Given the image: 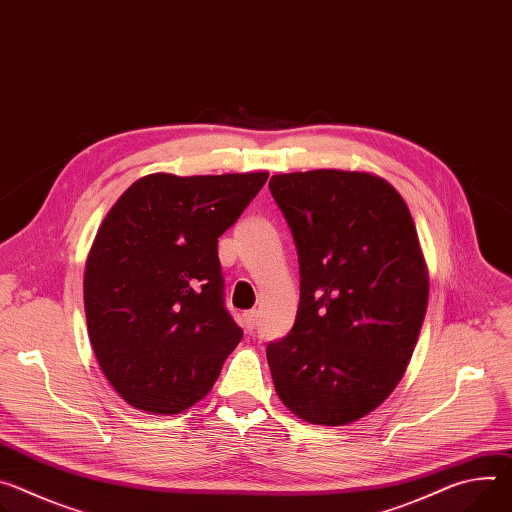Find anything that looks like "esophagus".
I'll return each instance as SVG.
<instances>
[{
    "label": "esophagus",
    "instance_id": "esophagus-1",
    "mask_svg": "<svg viewBox=\"0 0 512 512\" xmlns=\"http://www.w3.org/2000/svg\"><path fill=\"white\" fill-rule=\"evenodd\" d=\"M243 320H245V327L249 331H253L257 327V322H259V312L257 310H249V312L243 314Z\"/></svg>",
    "mask_w": 512,
    "mask_h": 512
}]
</instances>
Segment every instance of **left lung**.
Instances as JSON below:
<instances>
[{
    "label": "left lung",
    "mask_w": 512,
    "mask_h": 512,
    "mask_svg": "<svg viewBox=\"0 0 512 512\" xmlns=\"http://www.w3.org/2000/svg\"><path fill=\"white\" fill-rule=\"evenodd\" d=\"M269 190L300 263L294 327L267 345L275 392L306 423H355L394 392L425 320L429 271L410 210L365 171L280 173Z\"/></svg>",
    "instance_id": "1"
}]
</instances>
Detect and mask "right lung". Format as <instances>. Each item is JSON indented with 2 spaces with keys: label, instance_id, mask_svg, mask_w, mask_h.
<instances>
[{
  "label": "right lung",
  "instance_id": "obj_1",
  "mask_svg": "<svg viewBox=\"0 0 512 512\" xmlns=\"http://www.w3.org/2000/svg\"><path fill=\"white\" fill-rule=\"evenodd\" d=\"M267 177L151 173L100 224L83 275L87 333L104 376L130 406L188 410L243 339L224 308L218 237Z\"/></svg>",
  "mask_w": 512,
  "mask_h": 512
}]
</instances>
